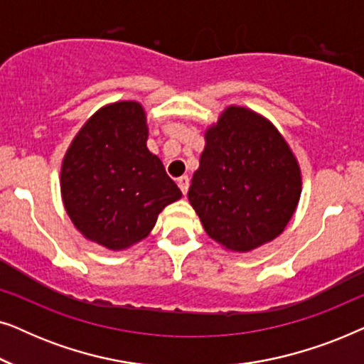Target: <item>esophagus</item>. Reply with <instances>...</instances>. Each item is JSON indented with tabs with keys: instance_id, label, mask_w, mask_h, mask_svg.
<instances>
[{
	"instance_id": "34e87169",
	"label": "esophagus",
	"mask_w": 364,
	"mask_h": 364,
	"mask_svg": "<svg viewBox=\"0 0 364 364\" xmlns=\"http://www.w3.org/2000/svg\"><path fill=\"white\" fill-rule=\"evenodd\" d=\"M188 183H191V181H188L187 176H182V177L177 178V186H178V188H181V191H182L183 196H186L187 191H188Z\"/></svg>"
}]
</instances>
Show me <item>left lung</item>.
<instances>
[{"mask_svg": "<svg viewBox=\"0 0 364 364\" xmlns=\"http://www.w3.org/2000/svg\"><path fill=\"white\" fill-rule=\"evenodd\" d=\"M301 196V171L278 129L248 107L228 106L207 127L188 202L207 235L252 252L285 230Z\"/></svg>", "mask_w": 364, "mask_h": 364, "instance_id": "1", "label": "left lung"}]
</instances>
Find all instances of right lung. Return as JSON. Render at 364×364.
I'll return each mask as SVG.
<instances>
[{
  "mask_svg": "<svg viewBox=\"0 0 364 364\" xmlns=\"http://www.w3.org/2000/svg\"><path fill=\"white\" fill-rule=\"evenodd\" d=\"M142 104H107L73 139L61 166V197L87 240L119 252L136 245L159 213L182 197L161 159L147 149Z\"/></svg>",
  "mask_w": 364,
  "mask_h": 364,
  "instance_id": "1",
  "label": "right lung"
}]
</instances>
